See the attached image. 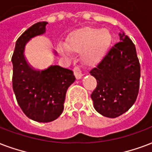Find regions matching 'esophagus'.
<instances>
[{"label": "esophagus", "mask_w": 152, "mask_h": 152, "mask_svg": "<svg viewBox=\"0 0 152 152\" xmlns=\"http://www.w3.org/2000/svg\"><path fill=\"white\" fill-rule=\"evenodd\" d=\"M74 75L76 79H80L83 76V71L80 67H75L73 69Z\"/></svg>", "instance_id": "obj_1"}]
</instances>
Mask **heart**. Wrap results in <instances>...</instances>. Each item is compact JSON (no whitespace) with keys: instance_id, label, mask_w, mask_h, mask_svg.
<instances>
[{"instance_id":"1","label":"heart","mask_w":152,"mask_h":152,"mask_svg":"<svg viewBox=\"0 0 152 152\" xmlns=\"http://www.w3.org/2000/svg\"><path fill=\"white\" fill-rule=\"evenodd\" d=\"M112 42V35L107 28L85 27L72 32L66 40L65 46L60 45L64 55L69 52L80 53L84 64L96 65L105 56Z\"/></svg>"}]
</instances>
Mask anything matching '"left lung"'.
<instances>
[{"instance_id":"obj_1","label":"left lung","mask_w":152,"mask_h":152,"mask_svg":"<svg viewBox=\"0 0 152 152\" xmlns=\"http://www.w3.org/2000/svg\"><path fill=\"white\" fill-rule=\"evenodd\" d=\"M120 40L90 71L97 81L91 95L95 109L108 118L129 110L140 88V64L135 45L124 33L120 34Z\"/></svg>"}]
</instances>
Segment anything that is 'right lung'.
Returning a JSON list of instances; mask_svg holds the SVG:
<instances>
[{"mask_svg":"<svg viewBox=\"0 0 152 152\" xmlns=\"http://www.w3.org/2000/svg\"><path fill=\"white\" fill-rule=\"evenodd\" d=\"M48 22H38L17 39L12 61V88L17 101L26 116L37 122L57 119L64 110L66 91L76 78L73 72L60 66L36 71L25 61L26 43L45 32Z\"/></svg>","mask_w":152,"mask_h":152,"instance_id":"add662e5","label":"right lung"}]
</instances>
